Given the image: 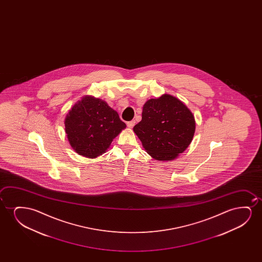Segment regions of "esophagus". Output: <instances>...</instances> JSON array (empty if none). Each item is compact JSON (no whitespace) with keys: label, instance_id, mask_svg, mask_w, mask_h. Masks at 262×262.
<instances>
[{"label":"esophagus","instance_id":"obj_1","mask_svg":"<svg viewBox=\"0 0 262 262\" xmlns=\"http://www.w3.org/2000/svg\"><path fill=\"white\" fill-rule=\"evenodd\" d=\"M134 125H135V120H133V121H129V122H127V126H128L129 128H133Z\"/></svg>","mask_w":262,"mask_h":262}]
</instances>
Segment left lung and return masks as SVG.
I'll use <instances>...</instances> for the list:
<instances>
[{
    "instance_id": "8db88e82",
    "label": "left lung",
    "mask_w": 262,
    "mask_h": 262,
    "mask_svg": "<svg viewBox=\"0 0 262 262\" xmlns=\"http://www.w3.org/2000/svg\"><path fill=\"white\" fill-rule=\"evenodd\" d=\"M133 130L152 158L170 161L190 145L195 120L182 101L165 94L145 103L142 120Z\"/></svg>"
}]
</instances>
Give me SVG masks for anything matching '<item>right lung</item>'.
Instances as JSON below:
<instances>
[{
	"label": "right lung",
	"mask_w": 262,
	"mask_h": 262,
	"mask_svg": "<svg viewBox=\"0 0 262 262\" xmlns=\"http://www.w3.org/2000/svg\"><path fill=\"white\" fill-rule=\"evenodd\" d=\"M69 142L78 154L95 158L110 147L115 137L125 129L117 112L98 98L83 97L65 118Z\"/></svg>",
	"instance_id": "add662e5"
}]
</instances>
